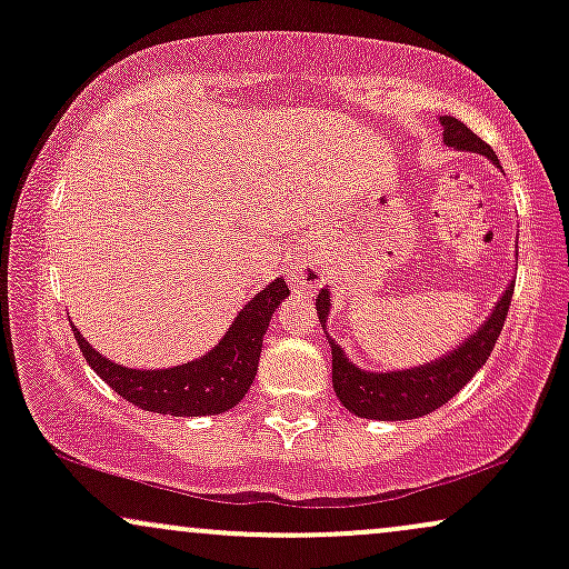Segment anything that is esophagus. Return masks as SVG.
<instances>
[{
	"label": "esophagus",
	"mask_w": 569,
	"mask_h": 569,
	"mask_svg": "<svg viewBox=\"0 0 569 569\" xmlns=\"http://www.w3.org/2000/svg\"><path fill=\"white\" fill-rule=\"evenodd\" d=\"M289 276L297 286H318L323 278V270L316 262H307V259H293L289 264Z\"/></svg>",
	"instance_id": "34e87169"
}]
</instances>
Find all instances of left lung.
Here are the masks:
<instances>
[{"label":"left lung","mask_w":569,"mask_h":569,"mask_svg":"<svg viewBox=\"0 0 569 569\" xmlns=\"http://www.w3.org/2000/svg\"><path fill=\"white\" fill-rule=\"evenodd\" d=\"M439 122L443 128V143L447 147H452L455 152H476L492 162L495 168H500L492 149L462 126L460 120H455V117H439ZM511 293L513 280H508L506 289H502L498 302L492 305V310L487 312L485 321L476 326L460 345L441 352L433 361H422L403 369L369 371L358 367L348 352H345L342 345H337L329 337L331 289H321L316 299L318 321H321L326 337H329L331 382H335V393L342 401V407L352 411L356 417L382 422L417 420V417H426L430 411L443 407L487 363L489 352H492L502 331V323H506Z\"/></svg>","instance_id":"1"}]
</instances>
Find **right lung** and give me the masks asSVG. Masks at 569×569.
<instances>
[{
    "label": "right lung",
    "mask_w": 569,
    "mask_h": 569,
    "mask_svg": "<svg viewBox=\"0 0 569 569\" xmlns=\"http://www.w3.org/2000/svg\"><path fill=\"white\" fill-rule=\"evenodd\" d=\"M289 293L286 280L276 278L240 307L230 329L211 350L168 369L122 367L112 358L101 356L80 335L77 326L71 329H74L77 345H80L90 369L133 407L171 417L221 415L240 403V398L251 388L259 369L267 326H270L272 312Z\"/></svg>",
    "instance_id": "1"
}]
</instances>
